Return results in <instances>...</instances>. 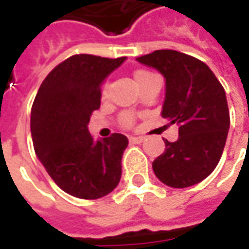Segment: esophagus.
Segmentation results:
<instances>
[{
    "instance_id": "obj_1",
    "label": "esophagus",
    "mask_w": 249,
    "mask_h": 249,
    "mask_svg": "<svg viewBox=\"0 0 249 249\" xmlns=\"http://www.w3.org/2000/svg\"><path fill=\"white\" fill-rule=\"evenodd\" d=\"M130 142H133V144H140V142H142L144 141V137H130Z\"/></svg>"
}]
</instances>
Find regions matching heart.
<instances>
[{
	"label": "heart",
	"instance_id": "obj_1",
	"mask_svg": "<svg viewBox=\"0 0 249 249\" xmlns=\"http://www.w3.org/2000/svg\"><path fill=\"white\" fill-rule=\"evenodd\" d=\"M149 74H151V73L145 72V71H139V72H136V74H134V80H136V83H137L139 80H141V79H144V77L149 76ZM102 95H107V87H105L104 91H102ZM124 124H126V126H130V124H131V118H130L129 115H126V116H124Z\"/></svg>",
	"mask_w": 249,
	"mask_h": 249
}]
</instances>
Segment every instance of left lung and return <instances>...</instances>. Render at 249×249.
Listing matches in <instances>:
<instances>
[{
	"label": "left lung",
	"instance_id": "1",
	"mask_svg": "<svg viewBox=\"0 0 249 249\" xmlns=\"http://www.w3.org/2000/svg\"><path fill=\"white\" fill-rule=\"evenodd\" d=\"M165 77L162 118L178 126L175 142L152 162L155 176L169 187L186 188L209 176L223 154L230 115L225 89L205 63L187 53L158 50L137 58Z\"/></svg>",
	"mask_w": 249,
	"mask_h": 249
}]
</instances>
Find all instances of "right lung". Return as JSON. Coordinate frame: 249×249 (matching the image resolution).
<instances>
[{
    "instance_id": "obj_1",
    "label": "right lung",
    "mask_w": 249,
    "mask_h": 249,
    "mask_svg": "<svg viewBox=\"0 0 249 249\" xmlns=\"http://www.w3.org/2000/svg\"><path fill=\"white\" fill-rule=\"evenodd\" d=\"M126 56L109 59L73 55L44 79L32 107L30 130L36 155L65 193L82 199L108 196L119 184L127 137L113 133L94 140L92 110L101 104V86Z\"/></svg>"
}]
</instances>
